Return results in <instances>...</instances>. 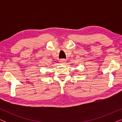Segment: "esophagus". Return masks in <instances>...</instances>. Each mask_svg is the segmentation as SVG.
I'll use <instances>...</instances> for the list:
<instances>
[{
  "mask_svg": "<svg viewBox=\"0 0 122 122\" xmlns=\"http://www.w3.org/2000/svg\"><path fill=\"white\" fill-rule=\"evenodd\" d=\"M60 63H61V64H65V63H66V60L64 59H61L60 60Z\"/></svg>",
  "mask_w": 122,
  "mask_h": 122,
  "instance_id": "esophagus-1",
  "label": "esophagus"
}]
</instances>
